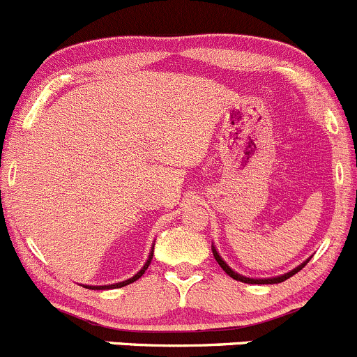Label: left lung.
I'll use <instances>...</instances> for the list:
<instances>
[{"label":"left lung","mask_w":357,"mask_h":357,"mask_svg":"<svg viewBox=\"0 0 357 357\" xmlns=\"http://www.w3.org/2000/svg\"><path fill=\"white\" fill-rule=\"evenodd\" d=\"M211 248H213V254H214V259H216V262L220 264V267L221 269H223L226 274L229 275V278H233V279H236V281H240V282H247V284H278V282H282V281H286V279H289L291 275H294L296 274V272H300L303 267L306 266V264L310 262V259H312V257H310V259H306L305 262H301L300 266L298 267H294L293 271H289V272H286V274H281V275H275V278H266V279H257V278H247V275H241V274H238V272H235L231 269V267L228 266V264L225 262L223 260V257L220 255V252L216 250V247H214V245H211Z\"/></svg>","instance_id":"obj_1"}]
</instances>
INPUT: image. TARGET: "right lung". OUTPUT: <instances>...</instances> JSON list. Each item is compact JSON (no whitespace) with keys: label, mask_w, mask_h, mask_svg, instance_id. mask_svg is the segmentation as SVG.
Here are the masks:
<instances>
[{"label":"right lung","mask_w":357,"mask_h":357,"mask_svg":"<svg viewBox=\"0 0 357 357\" xmlns=\"http://www.w3.org/2000/svg\"><path fill=\"white\" fill-rule=\"evenodd\" d=\"M153 250H155V243L151 245V250H149V255H148V260L146 262H144V266L141 267L139 271L136 272V274L132 275V278H129V279H126V281H121V282H116V284H105V286H85V287H88V289H114V287H122V286H128V284H131V282H134V281H137V279L141 278V275L144 274V272H146V269L149 267V264H151V259H153Z\"/></svg>","instance_id":"add662e5"}]
</instances>
